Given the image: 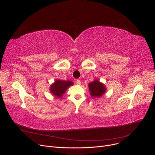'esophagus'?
<instances>
[{
  "label": "esophagus",
  "mask_w": 155,
  "mask_h": 155,
  "mask_svg": "<svg viewBox=\"0 0 155 155\" xmlns=\"http://www.w3.org/2000/svg\"><path fill=\"white\" fill-rule=\"evenodd\" d=\"M76 83H77V84L78 85H80L81 83V81H80V80H76Z\"/></svg>",
  "instance_id": "1"
}]
</instances>
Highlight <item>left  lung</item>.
<instances>
[{
  "instance_id": "obj_1",
  "label": "left lung",
  "mask_w": 155,
  "mask_h": 155,
  "mask_svg": "<svg viewBox=\"0 0 155 155\" xmlns=\"http://www.w3.org/2000/svg\"><path fill=\"white\" fill-rule=\"evenodd\" d=\"M90 94L93 97H99L102 96L105 91V87L102 83H101L98 80H94L88 84Z\"/></svg>"
}]
</instances>
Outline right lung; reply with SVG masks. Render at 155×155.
<instances>
[{
    "label": "right lung",
    "instance_id": "1",
    "mask_svg": "<svg viewBox=\"0 0 155 155\" xmlns=\"http://www.w3.org/2000/svg\"><path fill=\"white\" fill-rule=\"evenodd\" d=\"M73 84V82L71 81L64 80H56L50 87V91L57 97H61L64 94L66 90L71 85Z\"/></svg>",
    "mask_w": 155,
    "mask_h": 155
}]
</instances>
